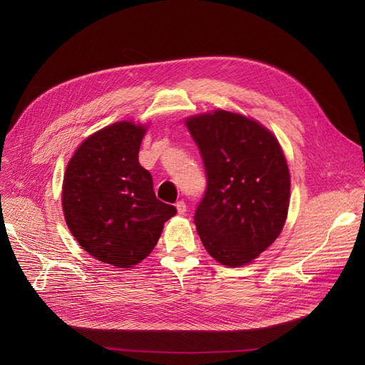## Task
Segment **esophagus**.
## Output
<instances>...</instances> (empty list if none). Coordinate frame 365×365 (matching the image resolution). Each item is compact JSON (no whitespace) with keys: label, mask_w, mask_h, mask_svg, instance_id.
Segmentation results:
<instances>
[{"label":"esophagus","mask_w":365,"mask_h":365,"mask_svg":"<svg viewBox=\"0 0 365 365\" xmlns=\"http://www.w3.org/2000/svg\"><path fill=\"white\" fill-rule=\"evenodd\" d=\"M176 208H178V213L179 215H185L186 213V204H185V201H178L176 202Z\"/></svg>","instance_id":"1"}]
</instances>
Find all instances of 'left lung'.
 <instances>
[{"mask_svg":"<svg viewBox=\"0 0 365 365\" xmlns=\"http://www.w3.org/2000/svg\"><path fill=\"white\" fill-rule=\"evenodd\" d=\"M205 168L207 189L194 222L219 263L253 262L281 234L290 171L274 134L241 113L217 109L186 120Z\"/></svg>","mask_w":365,"mask_h":365,"instance_id":"obj_1","label":"left lung"}]
</instances>
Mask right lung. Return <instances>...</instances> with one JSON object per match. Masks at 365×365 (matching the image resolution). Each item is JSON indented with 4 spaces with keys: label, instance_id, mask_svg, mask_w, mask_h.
<instances>
[{
    "label": "right lung",
    "instance_id": "add662e5",
    "mask_svg": "<svg viewBox=\"0 0 365 365\" xmlns=\"http://www.w3.org/2000/svg\"><path fill=\"white\" fill-rule=\"evenodd\" d=\"M146 127L118 121L88 136L68 163L62 207L71 234L103 263L131 267L157 245L175 205L153 192L139 164Z\"/></svg>",
    "mask_w": 365,
    "mask_h": 365
}]
</instances>
